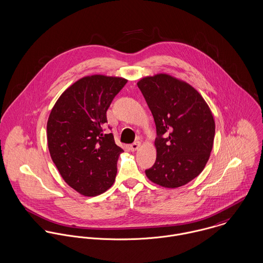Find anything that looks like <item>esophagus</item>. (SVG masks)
Returning <instances> with one entry per match:
<instances>
[{
	"label": "esophagus",
	"instance_id": "1",
	"mask_svg": "<svg viewBox=\"0 0 263 263\" xmlns=\"http://www.w3.org/2000/svg\"><path fill=\"white\" fill-rule=\"evenodd\" d=\"M140 146H141V142H136V143H132V144L129 145V149H130L132 152H135V151H137Z\"/></svg>",
	"mask_w": 263,
	"mask_h": 263
}]
</instances>
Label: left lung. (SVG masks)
Returning a JSON list of instances; mask_svg holds the SVG:
<instances>
[{"mask_svg": "<svg viewBox=\"0 0 263 263\" xmlns=\"http://www.w3.org/2000/svg\"><path fill=\"white\" fill-rule=\"evenodd\" d=\"M138 86L152 111L158 136L157 159L145 175L165 188L186 185L209 160L215 136L212 112L193 86L168 74L143 77Z\"/></svg>", "mask_w": 263, "mask_h": 263, "instance_id": "8db88e82", "label": "left lung"}]
</instances>
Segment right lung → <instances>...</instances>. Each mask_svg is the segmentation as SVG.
<instances>
[{
    "label": "right lung",
    "mask_w": 263,
    "mask_h": 263,
    "mask_svg": "<svg viewBox=\"0 0 263 263\" xmlns=\"http://www.w3.org/2000/svg\"><path fill=\"white\" fill-rule=\"evenodd\" d=\"M126 82L122 77L85 76L60 96L50 112L51 159L63 180L83 196L102 194L115 183L123 149L102 127L111 101Z\"/></svg>",
    "instance_id": "obj_1"
}]
</instances>
